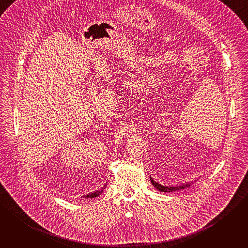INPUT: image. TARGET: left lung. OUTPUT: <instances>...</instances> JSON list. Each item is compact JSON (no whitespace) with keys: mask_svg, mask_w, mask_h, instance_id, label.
I'll return each mask as SVG.
<instances>
[{"mask_svg":"<svg viewBox=\"0 0 248 248\" xmlns=\"http://www.w3.org/2000/svg\"><path fill=\"white\" fill-rule=\"evenodd\" d=\"M150 181H151V184L154 186V187L161 192H172V191H176V190H182L186 187H189L191 185V183H186V184L176 185V186H163V185L159 184L158 182H155L151 178V176H150Z\"/></svg>","mask_w":248,"mask_h":248,"instance_id":"8db88e82","label":"left lung"}]
</instances>
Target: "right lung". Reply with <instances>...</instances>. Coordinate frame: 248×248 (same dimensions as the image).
Masks as SVG:
<instances>
[{
  "mask_svg": "<svg viewBox=\"0 0 248 248\" xmlns=\"http://www.w3.org/2000/svg\"><path fill=\"white\" fill-rule=\"evenodd\" d=\"M105 186H104L102 189H100V190H96V191H94V192L88 193V194H86V195H84V196H82V197H85V198H95V197L101 195V193L104 191Z\"/></svg>",
  "mask_w": 248,
  "mask_h": 248,
  "instance_id": "add662e5",
  "label": "right lung"
}]
</instances>
